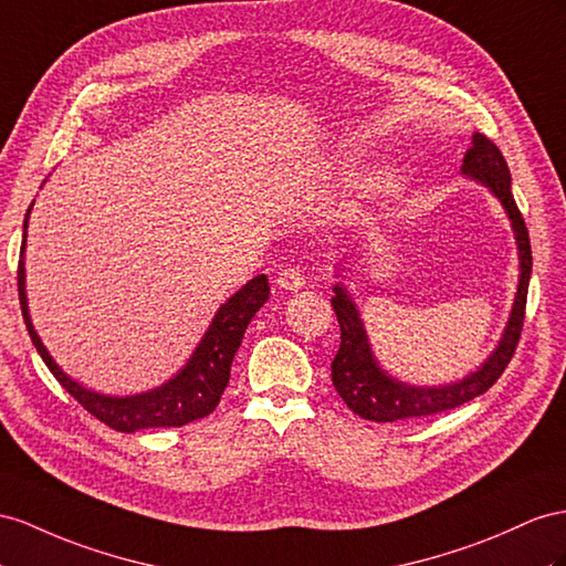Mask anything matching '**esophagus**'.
Returning a JSON list of instances; mask_svg holds the SVG:
<instances>
[{"mask_svg": "<svg viewBox=\"0 0 566 566\" xmlns=\"http://www.w3.org/2000/svg\"><path fill=\"white\" fill-rule=\"evenodd\" d=\"M277 284L286 289V292H298V289L306 284V277H303V272L298 268H286L277 274Z\"/></svg>", "mask_w": 566, "mask_h": 566, "instance_id": "34e87169", "label": "esophagus"}]
</instances>
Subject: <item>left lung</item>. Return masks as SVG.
<instances>
[{
  "instance_id": "8db88e82",
  "label": "left lung",
  "mask_w": 566,
  "mask_h": 566,
  "mask_svg": "<svg viewBox=\"0 0 566 566\" xmlns=\"http://www.w3.org/2000/svg\"><path fill=\"white\" fill-rule=\"evenodd\" d=\"M461 171L469 177L485 184L492 193L500 198L506 214H510L516 243H518V260H521V277H518V292L514 308L510 315V325H506L502 342L492 356L485 360L483 368L471 373L469 378L461 382L444 385V387H411L389 378L385 370L378 368L370 352V344L366 337L364 323H360L358 311L352 303L349 294L337 284L335 298H332V308L337 313L339 329H342V344L339 352L332 360V385L344 399L346 407L358 413L366 421L375 423H392L403 421V418H423L432 413H442L449 409H457L467 403L500 380L504 368L516 352L521 329H524L526 317V296H528V282H531V241L524 217H521L516 200L512 196V177L506 159L500 148L483 134H473V145L463 157Z\"/></svg>"
}]
</instances>
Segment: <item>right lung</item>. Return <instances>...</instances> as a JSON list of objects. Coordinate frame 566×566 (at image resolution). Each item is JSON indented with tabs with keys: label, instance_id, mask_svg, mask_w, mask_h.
<instances>
[{
	"label": "right lung",
	"instance_id": "right-lung-1",
	"mask_svg": "<svg viewBox=\"0 0 566 566\" xmlns=\"http://www.w3.org/2000/svg\"><path fill=\"white\" fill-rule=\"evenodd\" d=\"M28 212H31V208H28ZM28 212L23 222L21 258L25 249ZM19 298L28 335H31L38 354L45 360V366L50 368L54 378L60 380L66 392L74 397L85 411L95 416L97 421H103L105 426L119 432H136L143 428H181L186 423L200 421V418H206L214 411L229 385L231 360H234V354L239 352L243 332L253 321L258 308L270 298V284L265 274H258L255 280L239 289V292L217 311L206 337L200 339L196 354L177 378L153 389V392L136 397H105L91 392V389H85L78 382L66 378L60 366L54 364L45 346H42L38 332L33 329L31 317H28L23 260H19Z\"/></svg>",
	"mask_w": 566,
	"mask_h": 566
}]
</instances>
